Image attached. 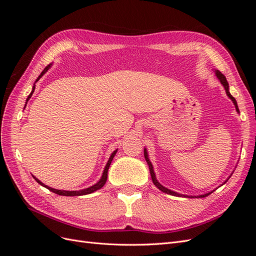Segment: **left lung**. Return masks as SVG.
Segmentation results:
<instances>
[{"label": "left lung", "mask_w": 256, "mask_h": 256, "mask_svg": "<svg viewBox=\"0 0 256 256\" xmlns=\"http://www.w3.org/2000/svg\"><path fill=\"white\" fill-rule=\"evenodd\" d=\"M216 76H218V79L220 80V82L222 83V85L224 86V88H226L228 96L232 99V102H234V104H235V106H236V110H237V112H239V109H238V106H237V102H236L235 98H234L233 96H232V95L230 94V92H228V81H226V76H224V74H221L219 70H216ZM144 157H145V160H146V162H147V164H148V166H150V175H152V180L154 184L156 186V187H157L159 190H161L162 192H166V193H168V194L175 196H182V194H178V193H176V192H174V191H172V190H168V188L164 187V186H162L161 184H159V182L156 180V176H154V168H152V162L150 161L148 156H147V152H146V150H144ZM210 193H212V192H210ZM210 193H207V194H203V196H196V198H205V196H207L210 194ZM187 198H190V196H187Z\"/></svg>", "instance_id": "8db88e82"}]
</instances>
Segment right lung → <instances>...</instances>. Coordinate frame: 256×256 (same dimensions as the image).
Listing matches in <instances>:
<instances>
[{
	"instance_id": "obj_1",
	"label": "right lung",
	"mask_w": 256,
	"mask_h": 256,
	"mask_svg": "<svg viewBox=\"0 0 256 256\" xmlns=\"http://www.w3.org/2000/svg\"><path fill=\"white\" fill-rule=\"evenodd\" d=\"M50 66L51 65H48L47 67H46L44 70H42V72L40 74V76H38L37 78V80H36V82L40 80L42 76L48 72V69L50 68ZM34 90H35V85L33 86V90H32V92H30V94L28 95V99H26V102H28V100L30 98V96H32V94L34 92ZM116 152L118 150H115V152H113V154H111V157L109 158V161H108V164H106V168H104V174H102V178H100V180L96 184H94V186H92V187H90V188H86V189H83V190H79V191H65V190H58V189H53V188H51V187H48V186H46V184H44L40 180H38L36 177H34L35 178V180L38 182V184H40L42 186H44V188H47L48 190H50V191H52L53 193H56V194H58V196H85V194H90V193H92V192H94V191H96V190H98V189H100V188H102L104 186V184H106V178H108V170H109V166H110V164H111V162H112V160H113V158H114V156H115V154H116Z\"/></svg>"
}]
</instances>
